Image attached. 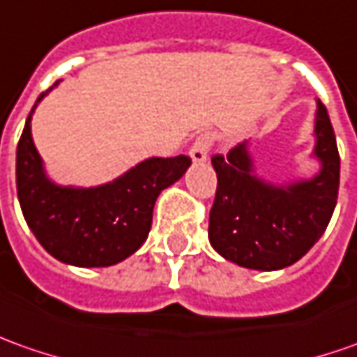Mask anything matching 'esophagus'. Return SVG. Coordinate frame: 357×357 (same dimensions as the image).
<instances>
[{
    "mask_svg": "<svg viewBox=\"0 0 357 357\" xmlns=\"http://www.w3.org/2000/svg\"><path fill=\"white\" fill-rule=\"evenodd\" d=\"M211 134H202L199 138H195L193 146L190 150V158L193 164H203L207 160V154H209V148H211Z\"/></svg>",
    "mask_w": 357,
    "mask_h": 357,
    "instance_id": "obj_1",
    "label": "esophagus"
}]
</instances>
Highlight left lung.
<instances>
[{
  "mask_svg": "<svg viewBox=\"0 0 357 357\" xmlns=\"http://www.w3.org/2000/svg\"><path fill=\"white\" fill-rule=\"evenodd\" d=\"M314 158L320 172L287 185L255 174L247 142L213 155L217 191L209 211V243L223 259L255 271L294 264L322 237L340 188V154L326 106L318 100Z\"/></svg>",
  "mask_w": 357,
  "mask_h": 357,
  "instance_id": "1",
  "label": "left lung"
}]
</instances>
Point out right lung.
<instances>
[{"label":"right lung","instance_id":"right-lung-1","mask_svg":"<svg viewBox=\"0 0 357 357\" xmlns=\"http://www.w3.org/2000/svg\"><path fill=\"white\" fill-rule=\"evenodd\" d=\"M59 84L47 91L51 93ZM31 108L17 144V197L23 217L49 255L73 266H110L142 247L162 190L191 166L188 155L148 158L114 181L96 188L56 185L47 178L31 136Z\"/></svg>","mask_w":357,"mask_h":357}]
</instances>
